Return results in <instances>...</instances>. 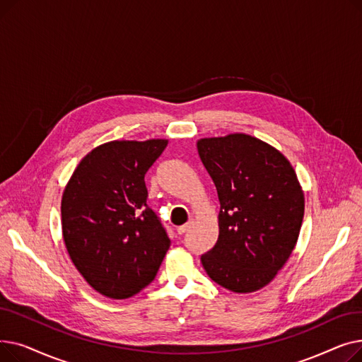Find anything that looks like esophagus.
<instances>
[{
	"label": "esophagus",
	"mask_w": 362,
	"mask_h": 362,
	"mask_svg": "<svg viewBox=\"0 0 362 362\" xmlns=\"http://www.w3.org/2000/svg\"><path fill=\"white\" fill-rule=\"evenodd\" d=\"M192 224H194V220H189L186 224L179 226V227H177V235H185L189 229H191Z\"/></svg>",
	"instance_id": "34e87169"
}]
</instances>
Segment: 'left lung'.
Masks as SVG:
<instances>
[{"label": "left lung", "mask_w": 362, "mask_h": 362, "mask_svg": "<svg viewBox=\"0 0 362 362\" xmlns=\"http://www.w3.org/2000/svg\"><path fill=\"white\" fill-rule=\"evenodd\" d=\"M218 201V239L201 257L206 274L235 293L262 289L289 259L305 198L289 160L246 133L197 142Z\"/></svg>", "instance_id": "obj_1"}]
</instances>
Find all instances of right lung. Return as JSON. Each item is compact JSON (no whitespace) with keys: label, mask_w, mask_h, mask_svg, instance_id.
<instances>
[{"label":"right lung","mask_w":362,"mask_h":362,"mask_svg":"<svg viewBox=\"0 0 362 362\" xmlns=\"http://www.w3.org/2000/svg\"><path fill=\"white\" fill-rule=\"evenodd\" d=\"M167 139L111 141L81 160L62 198V230L74 267L111 299L154 280L170 239L146 204L145 175Z\"/></svg>","instance_id":"right-lung-1"}]
</instances>
